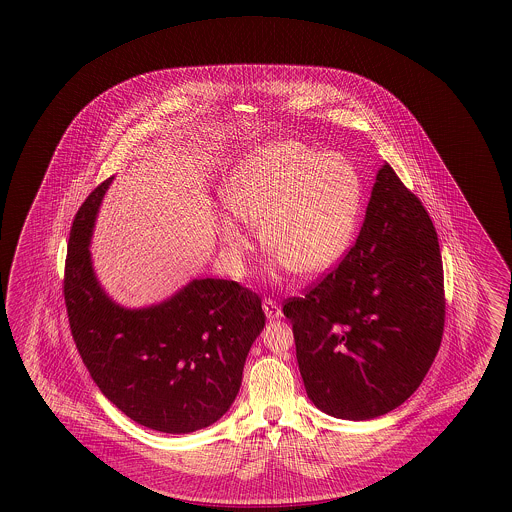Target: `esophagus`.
<instances>
[{
    "label": "esophagus",
    "instance_id": "obj_1",
    "mask_svg": "<svg viewBox=\"0 0 512 512\" xmlns=\"http://www.w3.org/2000/svg\"><path fill=\"white\" fill-rule=\"evenodd\" d=\"M263 310L268 319H279V317L283 315V313H281V308L278 306V302H276V300H272V298H264Z\"/></svg>",
    "mask_w": 512,
    "mask_h": 512
}]
</instances>
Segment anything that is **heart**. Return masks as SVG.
<instances>
[{
	"mask_svg": "<svg viewBox=\"0 0 512 512\" xmlns=\"http://www.w3.org/2000/svg\"><path fill=\"white\" fill-rule=\"evenodd\" d=\"M360 199L351 161L296 140L255 150L223 187L227 210L261 227L264 248L300 278L319 276L340 261L357 229ZM233 217L217 219V238L234 263H242L251 242Z\"/></svg>",
	"mask_w": 512,
	"mask_h": 512,
	"instance_id": "obj_1",
	"label": "heart"
}]
</instances>
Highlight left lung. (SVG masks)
I'll use <instances>...</instances> for the list:
<instances>
[{
  "mask_svg": "<svg viewBox=\"0 0 512 512\" xmlns=\"http://www.w3.org/2000/svg\"><path fill=\"white\" fill-rule=\"evenodd\" d=\"M283 313L306 392L328 415L375 419L420 387L443 338V261L426 208L388 163L353 248Z\"/></svg>",
  "mask_w": 512,
  "mask_h": 512,
  "instance_id": "obj_1",
  "label": "left lung"
}]
</instances>
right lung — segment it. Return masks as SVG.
I'll return each instance as SVG.
<instances>
[{
  "label": "right lung",
  "instance_id": "obj_1",
  "mask_svg": "<svg viewBox=\"0 0 512 512\" xmlns=\"http://www.w3.org/2000/svg\"><path fill=\"white\" fill-rule=\"evenodd\" d=\"M112 178L78 208L69 233L63 296L73 340L95 385L140 426L189 434L234 402L249 347L263 330L261 298L229 279H193L144 310H125L99 287L90 236Z\"/></svg>",
  "mask_w": 512,
  "mask_h": 512
}]
</instances>
